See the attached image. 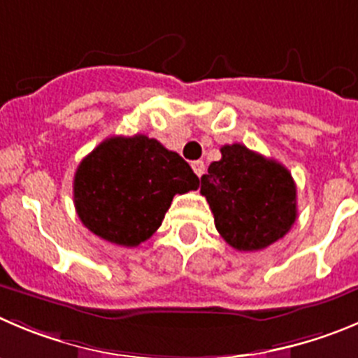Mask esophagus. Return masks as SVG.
Masks as SVG:
<instances>
[{
    "instance_id": "esophagus-1",
    "label": "esophagus",
    "mask_w": 358,
    "mask_h": 358,
    "mask_svg": "<svg viewBox=\"0 0 358 358\" xmlns=\"http://www.w3.org/2000/svg\"><path fill=\"white\" fill-rule=\"evenodd\" d=\"M192 169H194L196 175L201 178V176L205 175V162H203V160H194V162H192Z\"/></svg>"
}]
</instances>
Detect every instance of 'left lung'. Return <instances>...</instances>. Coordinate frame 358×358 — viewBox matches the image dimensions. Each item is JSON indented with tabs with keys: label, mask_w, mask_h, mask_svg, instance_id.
<instances>
[{
	"label": "left lung",
	"mask_w": 358,
	"mask_h": 358,
	"mask_svg": "<svg viewBox=\"0 0 358 358\" xmlns=\"http://www.w3.org/2000/svg\"><path fill=\"white\" fill-rule=\"evenodd\" d=\"M220 160L201 176L220 236L236 250H262L292 229L296 220V185L292 173L235 143L220 148Z\"/></svg>",
	"instance_id": "8db88e82"
}]
</instances>
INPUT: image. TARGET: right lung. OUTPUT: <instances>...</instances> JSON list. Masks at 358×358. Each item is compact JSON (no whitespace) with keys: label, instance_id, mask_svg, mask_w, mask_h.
<instances>
[{"label":"right lung","instance_id":"obj_1","mask_svg":"<svg viewBox=\"0 0 358 358\" xmlns=\"http://www.w3.org/2000/svg\"><path fill=\"white\" fill-rule=\"evenodd\" d=\"M199 187L176 152L136 134L100 143L78 166L73 203L83 224L100 238L138 247L162 224L175 194Z\"/></svg>","mask_w":358,"mask_h":358}]
</instances>
